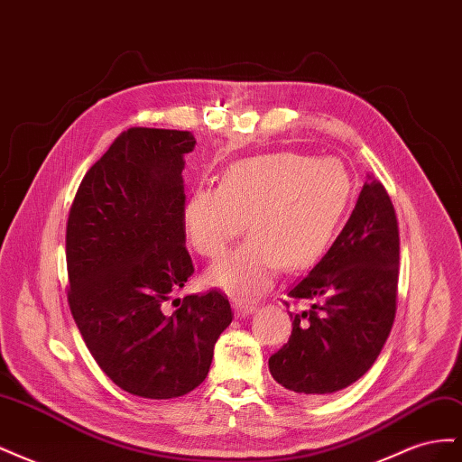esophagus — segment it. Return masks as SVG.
<instances>
[{"label": "esophagus", "mask_w": 462, "mask_h": 462, "mask_svg": "<svg viewBox=\"0 0 462 462\" xmlns=\"http://www.w3.org/2000/svg\"><path fill=\"white\" fill-rule=\"evenodd\" d=\"M233 309L239 318H246L256 310V302H250V300H243V299H235L233 302Z\"/></svg>", "instance_id": "34e87169"}]
</instances>
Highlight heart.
I'll return each instance as SVG.
<instances>
[{
    "mask_svg": "<svg viewBox=\"0 0 462 462\" xmlns=\"http://www.w3.org/2000/svg\"><path fill=\"white\" fill-rule=\"evenodd\" d=\"M351 197L353 175L337 158L262 153L231 163L219 187L194 190L183 219L206 258H219L248 226L253 235L206 279L235 297H258L282 265L306 270L328 253Z\"/></svg>",
    "mask_w": 462,
    "mask_h": 462,
    "instance_id": "obj_1",
    "label": "heart"
}]
</instances>
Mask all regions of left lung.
<instances>
[{
	"label": "left lung",
	"instance_id": "8db88e82",
	"mask_svg": "<svg viewBox=\"0 0 462 462\" xmlns=\"http://www.w3.org/2000/svg\"><path fill=\"white\" fill-rule=\"evenodd\" d=\"M397 282L395 208L383 185L368 173L337 239L287 292L289 299H304L312 306L291 314V337L270 358L273 380L309 399L360 380L382 353L393 326Z\"/></svg>",
	"mask_w": 462,
	"mask_h": 462
}]
</instances>
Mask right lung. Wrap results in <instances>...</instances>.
<instances>
[{
    "instance_id": "1",
    "label": "right lung",
    "mask_w": 462,
    "mask_h": 462,
    "mask_svg": "<svg viewBox=\"0 0 462 462\" xmlns=\"http://www.w3.org/2000/svg\"><path fill=\"white\" fill-rule=\"evenodd\" d=\"M194 144L189 131L123 133L82 179L67 221L75 324L109 380L144 399L199 387L233 319L219 291L175 299L165 312L194 272L183 219Z\"/></svg>"
}]
</instances>
